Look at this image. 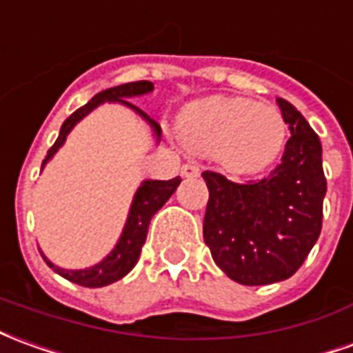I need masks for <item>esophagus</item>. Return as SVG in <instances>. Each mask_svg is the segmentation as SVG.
<instances>
[{"label": "esophagus", "instance_id": "esophagus-1", "mask_svg": "<svg viewBox=\"0 0 353 353\" xmlns=\"http://www.w3.org/2000/svg\"><path fill=\"white\" fill-rule=\"evenodd\" d=\"M181 176L183 177H199L201 176V170L196 164H183L181 168Z\"/></svg>", "mask_w": 353, "mask_h": 353}]
</instances>
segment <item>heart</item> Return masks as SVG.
I'll return each mask as SVG.
<instances>
[{
    "label": "heart",
    "instance_id": "1",
    "mask_svg": "<svg viewBox=\"0 0 353 353\" xmlns=\"http://www.w3.org/2000/svg\"><path fill=\"white\" fill-rule=\"evenodd\" d=\"M179 137L189 151L214 157L231 174H254L279 157L287 124L270 103L216 95L183 108Z\"/></svg>",
    "mask_w": 353,
    "mask_h": 353
}]
</instances>
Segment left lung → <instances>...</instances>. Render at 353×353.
I'll return each mask as SVG.
<instances>
[{"mask_svg":"<svg viewBox=\"0 0 353 353\" xmlns=\"http://www.w3.org/2000/svg\"><path fill=\"white\" fill-rule=\"evenodd\" d=\"M290 139L277 168L260 181L233 183L202 172L208 204L202 235L229 279L256 287L288 279L319 239L327 179L321 141L296 108L277 97Z\"/></svg>","mask_w":353,"mask_h":353,"instance_id":"left-lung-1","label":"left lung"}]
</instances>
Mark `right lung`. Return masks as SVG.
<instances>
[{
    "label": "right lung",
    "mask_w": 353,
    "mask_h": 353,
    "mask_svg": "<svg viewBox=\"0 0 353 353\" xmlns=\"http://www.w3.org/2000/svg\"><path fill=\"white\" fill-rule=\"evenodd\" d=\"M151 82L147 80H141V82H130L122 83V85H117V88H110V90H105L97 93L93 99L80 107L76 112H72L70 117L66 118L65 124L61 125V134L57 137L55 145L48 151V157L41 162V170L46 168L49 160L53 159L63 143L66 141V135L72 132V128L83 117H88L93 108H97L101 103H122L125 107H130L132 110H135L139 117L147 122V124L152 128V134L157 137V143L160 141V125L152 120L147 112H143L141 108H137L135 105H132L130 101L132 97H137V95H145V93H151L152 91ZM181 183L179 177H174V179H168V181H159V179H145L141 183V187L137 189V193L134 196V202L130 206V214H128V219H125V225L122 229V235L118 239L117 246L112 248V252L108 254L105 260H101L99 263H95L93 268H85V270H63V268H57L53 263L49 262L48 258L43 256V260L48 263L49 268L53 271H57L61 277L72 281L76 285H82V287L97 288V287H107L114 281L122 279L124 275H128L130 271L134 270V265L139 260V254H141V246L145 245V239H147V231H149V223H151V218L157 214V212L166 204L170 196L174 194V191L177 189V185Z\"/></svg>",
    "instance_id": "1"
}]
</instances>
